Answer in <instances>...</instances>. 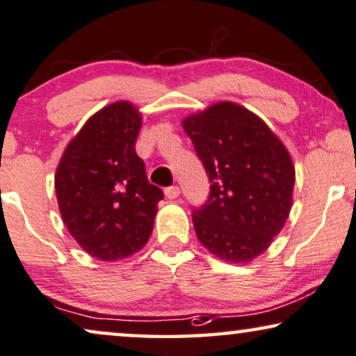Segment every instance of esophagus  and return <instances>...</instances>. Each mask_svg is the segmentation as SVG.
I'll use <instances>...</instances> for the list:
<instances>
[{"mask_svg":"<svg viewBox=\"0 0 356 356\" xmlns=\"http://www.w3.org/2000/svg\"><path fill=\"white\" fill-rule=\"evenodd\" d=\"M164 193H165V198H169V200H175V198L181 195V188H179L177 186L168 187L164 191Z\"/></svg>","mask_w":356,"mask_h":356,"instance_id":"1","label":"esophagus"}]
</instances>
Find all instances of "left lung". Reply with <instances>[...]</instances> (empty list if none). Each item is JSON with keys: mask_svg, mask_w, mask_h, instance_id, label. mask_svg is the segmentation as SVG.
<instances>
[{"mask_svg": "<svg viewBox=\"0 0 356 356\" xmlns=\"http://www.w3.org/2000/svg\"><path fill=\"white\" fill-rule=\"evenodd\" d=\"M184 130L210 179V195L192 220L197 238L227 262L267 250L291 210L295 165L262 118L218 102L184 118Z\"/></svg>", "mask_w": 356, "mask_h": 356, "instance_id": "1", "label": "left lung"}]
</instances>
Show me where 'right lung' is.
I'll return each instance as SVG.
<instances>
[{"label": "right lung", "mask_w": 356, "mask_h": 356, "mask_svg": "<svg viewBox=\"0 0 356 356\" xmlns=\"http://www.w3.org/2000/svg\"><path fill=\"white\" fill-rule=\"evenodd\" d=\"M140 129L138 108L113 102L84 123L56 168L55 192L65 226L89 255L104 262L143 249L164 198L135 151Z\"/></svg>", "instance_id": "add662e5"}]
</instances>
